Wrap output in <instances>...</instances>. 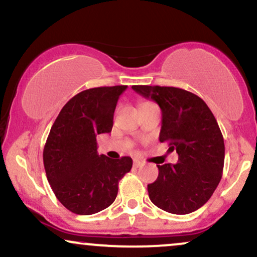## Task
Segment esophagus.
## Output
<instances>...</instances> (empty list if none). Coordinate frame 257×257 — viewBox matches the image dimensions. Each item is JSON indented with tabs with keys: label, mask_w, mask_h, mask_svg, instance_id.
Returning <instances> with one entry per match:
<instances>
[{
	"label": "esophagus",
	"mask_w": 257,
	"mask_h": 257,
	"mask_svg": "<svg viewBox=\"0 0 257 257\" xmlns=\"http://www.w3.org/2000/svg\"><path fill=\"white\" fill-rule=\"evenodd\" d=\"M144 166V163L141 161H139V159H134V167H137V168H140V167H143Z\"/></svg>",
	"instance_id": "1"
}]
</instances>
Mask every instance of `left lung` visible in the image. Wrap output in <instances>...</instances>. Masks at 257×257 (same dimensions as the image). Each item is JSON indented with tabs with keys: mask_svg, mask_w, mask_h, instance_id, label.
Instances as JSON below:
<instances>
[{
	"mask_svg": "<svg viewBox=\"0 0 257 257\" xmlns=\"http://www.w3.org/2000/svg\"><path fill=\"white\" fill-rule=\"evenodd\" d=\"M162 110L161 143L179 155L176 164L158 167V178L147 185L151 202L168 213L196 211L213 196L222 176L223 137L208 105L196 94L175 87L133 85Z\"/></svg>",
	"mask_w": 257,
	"mask_h": 257,
	"instance_id": "1",
	"label": "left lung"
}]
</instances>
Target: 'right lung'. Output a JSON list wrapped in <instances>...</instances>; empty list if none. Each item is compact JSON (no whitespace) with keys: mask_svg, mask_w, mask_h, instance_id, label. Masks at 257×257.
I'll use <instances>...</instances> for the list:
<instances>
[{"mask_svg":"<svg viewBox=\"0 0 257 257\" xmlns=\"http://www.w3.org/2000/svg\"><path fill=\"white\" fill-rule=\"evenodd\" d=\"M126 85L91 88L61 108L43 150L53 192L72 213L91 215L110 206L119 180L131 172V157L111 159L98 153L96 137L111 133L113 113Z\"/></svg>","mask_w":257,"mask_h":257,"instance_id":"1","label":"right lung"}]
</instances>
